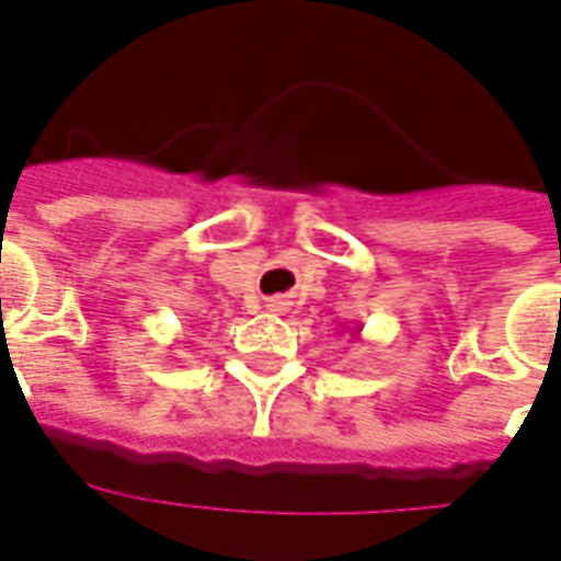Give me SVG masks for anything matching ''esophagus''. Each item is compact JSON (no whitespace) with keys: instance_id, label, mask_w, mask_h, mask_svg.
I'll use <instances>...</instances> for the list:
<instances>
[{"instance_id":"34e87169","label":"esophagus","mask_w":561,"mask_h":561,"mask_svg":"<svg viewBox=\"0 0 561 561\" xmlns=\"http://www.w3.org/2000/svg\"><path fill=\"white\" fill-rule=\"evenodd\" d=\"M267 309L270 312H285V309H288V300H285V297H270Z\"/></svg>"}]
</instances>
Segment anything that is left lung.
<instances>
[{"label":"left lung","instance_id":"8db88e82","mask_svg":"<svg viewBox=\"0 0 561 561\" xmlns=\"http://www.w3.org/2000/svg\"><path fill=\"white\" fill-rule=\"evenodd\" d=\"M354 335H359V327H356V330H354Z\"/></svg>","mask_w":561,"mask_h":561}]
</instances>
